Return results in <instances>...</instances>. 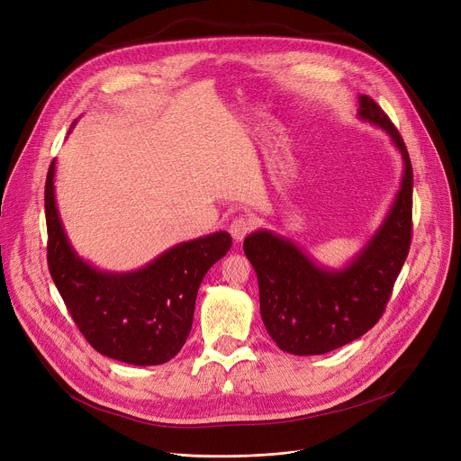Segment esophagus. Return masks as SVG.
Here are the masks:
<instances>
[{
    "mask_svg": "<svg viewBox=\"0 0 461 461\" xmlns=\"http://www.w3.org/2000/svg\"><path fill=\"white\" fill-rule=\"evenodd\" d=\"M254 224H256L254 219H249V217H235L233 222L230 224V233L233 237V240L240 242L249 231L254 230Z\"/></svg>",
    "mask_w": 461,
    "mask_h": 461,
    "instance_id": "34e87169",
    "label": "esophagus"
}]
</instances>
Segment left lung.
<instances>
[{"label":"left lung","mask_w":461,"mask_h":461,"mask_svg":"<svg viewBox=\"0 0 461 461\" xmlns=\"http://www.w3.org/2000/svg\"><path fill=\"white\" fill-rule=\"evenodd\" d=\"M358 119L388 134L404 167L388 213L358 254L330 268L270 230L244 239V254L258 274L263 323L277 348L292 355H323L367 332L381 318L410 249L413 173L408 150L367 95H358Z\"/></svg>","instance_id":"obj_1"}]
</instances>
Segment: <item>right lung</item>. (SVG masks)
Wrapping results in <instances>:
<instances>
[{"instance_id": "obj_1", "label": "right lung", "mask_w": 461, "mask_h": 461, "mask_svg": "<svg viewBox=\"0 0 461 461\" xmlns=\"http://www.w3.org/2000/svg\"><path fill=\"white\" fill-rule=\"evenodd\" d=\"M55 165L53 159L46 180L48 263L71 318L104 357L132 366L169 362L189 337L198 286L226 256L230 233L215 231L175 244L138 270L97 268L77 254L64 230Z\"/></svg>"}]
</instances>
